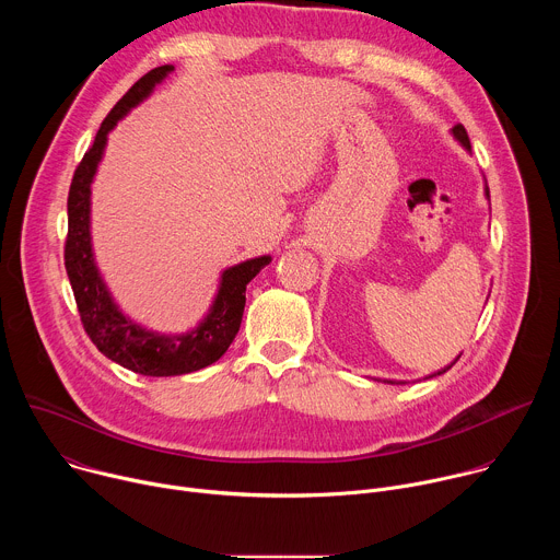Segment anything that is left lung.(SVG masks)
I'll list each match as a JSON object with an SVG mask.
<instances>
[{
  "label": "left lung",
  "instance_id": "obj_1",
  "mask_svg": "<svg viewBox=\"0 0 560 560\" xmlns=\"http://www.w3.org/2000/svg\"><path fill=\"white\" fill-rule=\"evenodd\" d=\"M452 135H454V139H456V141H458V143H460V145H463V148H467V150H469V148H471V145H469V137H467V130H465V128H463V124H456V126H454V128H452ZM486 195H488V197H490V190H488V188H486ZM458 359H460V354H458V357H456V359H454V363H456V361H458ZM454 363H450V365H447V368H443V370H439V372H434V374H430V376H428V378H432V376H436V374H443V372H447V370H450V368H452V365H454ZM383 383H392V385H404V383H406V381H387V378H385V381H383Z\"/></svg>",
  "mask_w": 560,
  "mask_h": 560
}]
</instances>
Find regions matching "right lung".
I'll use <instances>...</instances> for the list:
<instances>
[{"label": "right lung", "mask_w": 560, "mask_h": 560, "mask_svg": "<svg viewBox=\"0 0 560 560\" xmlns=\"http://www.w3.org/2000/svg\"><path fill=\"white\" fill-rule=\"evenodd\" d=\"M173 70L175 66L171 63L152 68L115 104L97 130L93 145L79 162L68 190V234L63 264L84 330L104 357L143 376H179L219 361L234 341L238 326H242L246 285L272 261L266 255L223 270L219 292L203 322L186 335H159L145 330L124 316L113 301L93 257L91 184L102 162L108 132Z\"/></svg>", "instance_id": "add662e5"}]
</instances>
